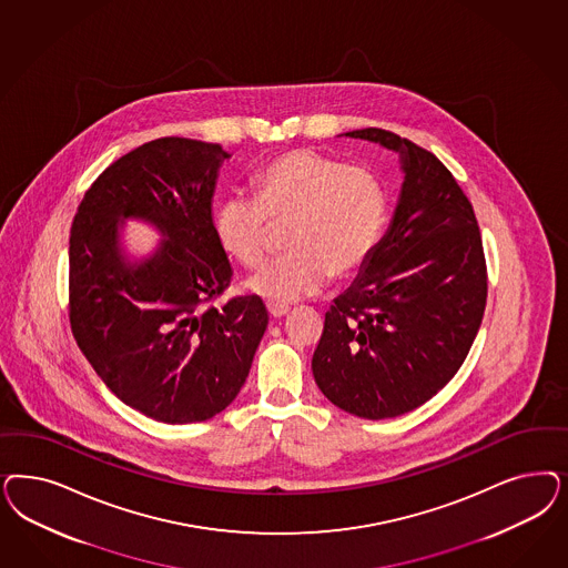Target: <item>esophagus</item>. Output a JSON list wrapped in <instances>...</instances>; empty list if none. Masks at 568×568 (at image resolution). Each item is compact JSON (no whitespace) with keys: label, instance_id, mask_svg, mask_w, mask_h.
Returning a JSON list of instances; mask_svg holds the SVG:
<instances>
[{"label":"esophagus","instance_id":"obj_1","mask_svg":"<svg viewBox=\"0 0 568 568\" xmlns=\"http://www.w3.org/2000/svg\"><path fill=\"white\" fill-rule=\"evenodd\" d=\"M267 312L272 317H282L288 313V305H280V303H267Z\"/></svg>","mask_w":568,"mask_h":568}]
</instances>
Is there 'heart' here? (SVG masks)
<instances>
[{
	"label": "heart",
	"mask_w": 568,
	"mask_h": 568,
	"mask_svg": "<svg viewBox=\"0 0 568 568\" xmlns=\"http://www.w3.org/2000/svg\"><path fill=\"white\" fill-rule=\"evenodd\" d=\"M255 194L232 192L213 213V232L225 255L255 267L270 248L272 221L284 223L291 253L253 275L251 288L277 303L320 293L329 275L353 274L383 234L386 190L366 165L294 148L255 173Z\"/></svg>",
	"instance_id": "heart-1"
}]
</instances>
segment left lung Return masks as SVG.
Returning a JSON list of instances; mask_svg holds the SVG:
<instances>
[{
	"instance_id": "obj_1",
	"label": "left lung",
	"mask_w": 568,
	"mask_h": 568,
	"mask_svg": "<svg viewBox=\"0 0 568 568\" xmlns=\"http://www.w3.org/2000/svg\"><path fill=\"white\" fill-rule=\"evenodd\" d=\"M345 135L399 152L405 182L385 239L326 312L313 378L336 407L385 420L456 376L483 322L487 263L475 209L433 152L386 129Z\"/></svg>"
}]
</instances>
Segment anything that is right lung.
I'll use <instances>...</instances> for the list:
<instances>
[{"instance_id": "right-lung-1", "label": "right lung", "mask_w": 568, "mask_h": 568, "mask_svg": "<svg viewBox=\"0 0 568 568\" xmlns=\"http://www.w3.org/2000/svg\"><path fill=\"white\" fill-rule=\"evenodd\" d=\"M220 144L159 138L106 166L77 209L69 240V320L102 383L148 418L190 424L236 399L267 328L256 294L213 303L232 265L213 232ZM150 220L166 240L131 266L118 220Z\"/></svg>"}]
</instances>
